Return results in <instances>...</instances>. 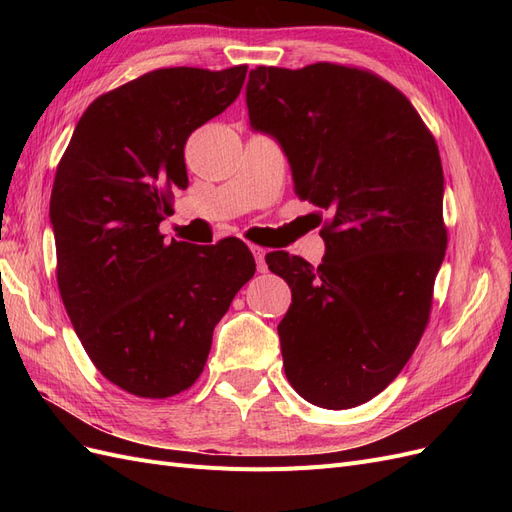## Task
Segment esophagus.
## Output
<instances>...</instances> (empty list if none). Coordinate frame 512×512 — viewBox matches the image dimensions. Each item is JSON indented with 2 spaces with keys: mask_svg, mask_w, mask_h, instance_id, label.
<instances>
[{
  "mask_svg": "<svg viewBox=\"0 0 512 512\" xmlns=\"http://www.w3.org/2000/svg\"><path fill=\"white\" fill-rule=\"evenodd\" d=\"M250 250H252V254H254L258 273H265V271H267V262H265V254H267V252L262 250V247H258V245H250Z\"/></svg>",
  "mask_w": 512,
  "mask_h": 512,
  "instance_id": "obj_1",
  "label": "esophagus"
}]
</instances>
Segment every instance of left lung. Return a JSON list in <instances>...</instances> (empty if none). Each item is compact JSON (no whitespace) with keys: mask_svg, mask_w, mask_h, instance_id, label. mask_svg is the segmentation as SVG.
Wrapping results in <instances>:
<instances>
[{"mask_svg":"<svg viewBox=\"0 0 512 512\" xmlns=\"http://www.w3.org/2000/svg\"><path fill=\"white\" fill-rule=\"evenodd\" d=\"M245 100L252 128L282 145L294 192L331 215L318 269L267 254L292 290L277 327L286 378L314 406H361L397 378L429 320L446 250L436 138L397 87L329 61L258 66Z\"/></svg>","mask_w":512,"mask_h":512,"instance_id":"obj_1","label":"left lung"}]
</instances>
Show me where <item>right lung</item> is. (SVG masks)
<instances>
[{"instance_id":"obj_1","label":"right lung","mask_w":512,"mask_h":512,"mask_svg":"<svg viewBox=\"0 0 512 512\" xmlns=\"http://www.w3.org/2000/svg\"><path fill=\"white\" fill-rule=\"evenodd\" d=\"M247 66L160 68L87 106L51 192L57 284L91 363L136 397H173L203 374L215 324L256 262L239 239L164 241L188 188V136L237 100Z\"/></svg>"}]
</instances>
